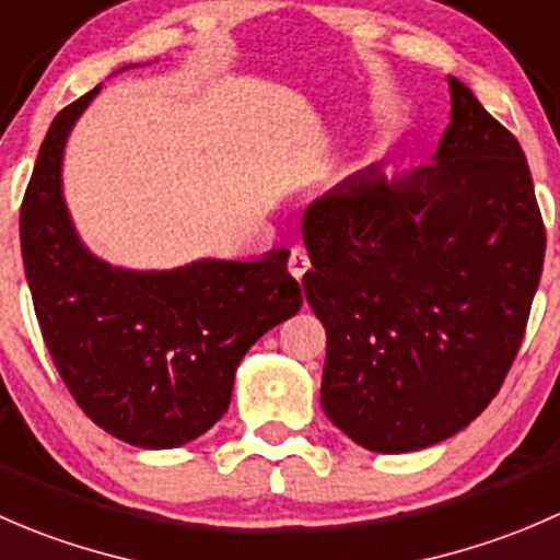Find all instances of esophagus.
Listing matches in <instances>:
<instances>
[{
	"mask_svg": "<svg viewBox=\"0 0 560 560\" xmlns=\"http://www.w3.org/2000/svg\"><path fill=\"white\" fill-rule=\"evenodd\" d=\"M287 268H290L292 279L301 281L303 276H306V270L312 268V262H308L306 252H301V248H292V254H290V265H287Z\"/></svg>",
	"mask_w": 560,
	"mask_h": 560,
	"instance_id": "34e87169",
	"label": "esophagus"
}]
</instances>
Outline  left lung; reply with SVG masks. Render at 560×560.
Listing matches in <instances>:
<instances>
[{
  "label": "left lung",
  "mask_w": 560,
  "mask_h": 560,
  "mask_svg": "<svg viewBox=\"0 0 560 560\" xmlns=\"http://www.w3.org/2000/svg\"><path fill=\"white\" fill-rule=\"evenodd\" d=\"M432 164L355 172L303 210L308 306L325 325V416L369 452L463 432L501 388L545 262L523 148L448 75Z\"/></svg>",
  "instance_id": "left-lung-1"
}]
</instances>
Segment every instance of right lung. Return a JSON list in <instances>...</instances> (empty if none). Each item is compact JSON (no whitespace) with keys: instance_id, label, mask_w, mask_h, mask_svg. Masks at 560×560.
<instances>
[{"instance_id":"right-lung-1","label":"right lung","mask_w":560,"mask_h":560,"mask_svg":"<svg viewBox=\"0 0 560 560\" xmlns=\"http://www.w3.org/2000/svg\"><path fill=\"white\" fill-rule=\"evenodd\" d=\"M97 92L101 84L54 117L37 153L21 205L26 284L43 341L81 410L130 446L177 448L224 416L243 355L301 308V287L287 273V248L172 270L95 257L65 205L62 159Z\"/></svg>"}]
</instances>
